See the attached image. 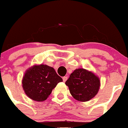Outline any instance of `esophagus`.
<instances>
[{
    "instance_id": "34e87169",
    "label": "esophagus",
    "mask_w": 128,
    "mask_h": 128,
    "mask_svg": "<svg viewBox=\"0 0 128 128\" xmlns=\"http://www.w3.org/2000/svg\"><path fill=\"white\" fill-rule=\"evenodd\" d=\"M62 79H63V81H64V82H66V81L68 80V77H67V76H64V77H63Z\"/></svg>"
}]
</instances>
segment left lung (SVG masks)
<instances>
[{
    "label": "left lung",
    "mask_w": 128,
    "mask_h": 128,
    "mask_svg": "<svg viewBox=\"0 0 128 128\" xmlns=\"http://www.w3.org/2000/svg\"><path fill=\"white\" fill-rule=\"evenodd\" d=\"M70 94L80 102H87L97 94L100 79L92 72L84 69H76L66 82Z\"/></svg>",
    "instance_id": "8db88e82"
}]
</instances>
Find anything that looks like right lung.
<instances>
[{
    "mask_svg": "<svg viewBox=\"0 0 128 128\" xmlns=\"http://www.w3.org/2000/svg\"><path fill=\"white\" fill-rule=\"evenodd\" d=\"M62 78L54 69L47 65L34 66L28 69L23 78L22 86L28 97L35 101L46 100L52 89Z\"/></svg>",
    "mask_w": 128,
    "mask_h": 128,
    "instance_id": "right-lung-1",
    "label": "right lung"
}]
</instances>
